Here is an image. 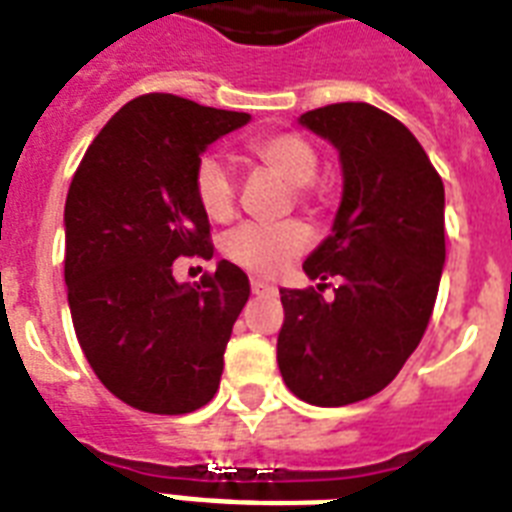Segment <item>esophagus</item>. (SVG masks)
<instances>
[{
	"mask_svg": "<svg viewBox=\"0 0 512 512\" xmlns=\"http://www.w3.org/2000/svg\"><path fill=\"white\" fill-rule=\"evenodd\" d=\"M252 295H276V287L268 284V281L252 279Z\"/></svg>",
	"mask_w": 512,
	"mask_h": 512,
	"instance_id": "esophagus-1",
	"label": "esophagus"
}]
</instances>
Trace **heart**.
<instances>
[{"instance_id":"obj_1","label":"heart","mask_w":512,"mask_h":512,"mask_svg":"<svg viewBox=\"0 0 512 512\" xmlns=\"http://www.w3.org/2000/svg\"><path fill=\"white\" fill-rule=\"evenodd\" d=\"M247 148L249 156L263 164L265 170H271L295 188V199L300 204H311V183L319 172V151L311 140L297 132H276V135L255 138ZM193 193L209 220L215 223L228 220L236 204V180L231 164L217 154L201 156L193 167ZM305 247H308V231L297 220L273 225L244 223L223 239L225 257L257 276H276Z\"/></svg>"}]
</instances>
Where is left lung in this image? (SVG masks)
<instances>
[{
  "label": "left lung",
  "instance_id": "left-lung-1",
  "mask_svg": "<svg viewBox=\"0 0 512 512\" xmlns=\"http://www.w3.org/2000/svg\"><path fill=\"white\" fill-rule=\"evenodd\" d=\"M300 124L337 148L342 199L303 263L316 289H281L276 358L313 406L364 401L388 385L428 329L446 260L444 183L412 132L369 103H335ZM341 279L324 301L323 281Z\"/></svg>",
  "mask_w": 512,
  "mask_h": 512
}]
</instances>
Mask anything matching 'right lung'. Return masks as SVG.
Returning a JSON list of instances; mask_svg holds the SVG:
<instances>
[{
	"label": "right lung",
	"mask_w": 512,
	"mask_h": 512,
	"mask_svg": "<svg viewBox=\"0 0 512 512\" xmlns=\"http://www.w3.org/2000/svg\"><path fill=\"white\" fill-rule=\"evenodd\" d=\"M249 119L167 92L140 95L98 132L68 188L76 340L98 380L140 412H196L220 385L225 345L249 300L247 273L220 260L188 287L172 263L215 252L193 167Z\"/></svg>",
	"instance_id": "1"
}]
</instances>
